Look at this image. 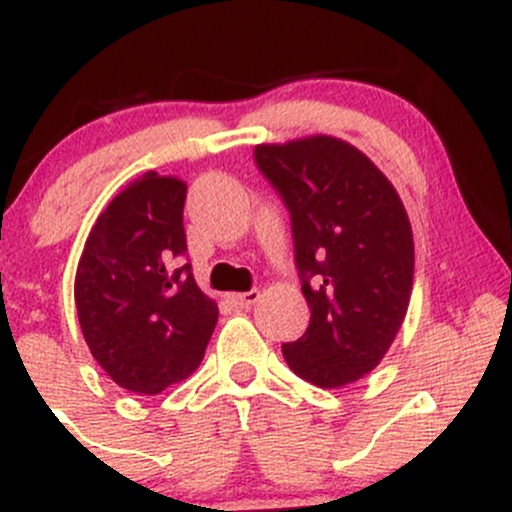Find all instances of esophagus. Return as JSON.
<instances>
[{"instance_id": "esophagus-1", "label": "esophagus", "mask_w": 512, "mask_h": 512, "mask_svg": "<svg viewBox=\"0 0 512 512\" xmlns=\"http://www.w3.org/2000/svg\"><path fill=\"white\" fill-rule=\"evenodd\" d=\"M257 298H260V291L257 289H252L248 293H228V303H231L233 308H250Z\"/></svg>"}]
</instances>
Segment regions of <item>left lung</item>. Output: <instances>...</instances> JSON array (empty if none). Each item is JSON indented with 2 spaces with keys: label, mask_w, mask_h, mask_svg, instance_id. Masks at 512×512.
<instances>
[{
  "label": "left lung",
  "mask_w": 512,
  "mask_h": 512,
  "mask_svg": "<svg viewBox=\"0 0 512 512\" xmlns=\"http://www.w3.org/2000/svg\"><path fill=\"white\" fill-rule=\"evenodd\" d=\"M255 163L291 216L293 260L310 308L301 339L281 346L296 375L342 387L395 342L414 284L409 216L368 156L334 137L255 146Z\"/></svg>",
  "instance_id": "obj_1"
}]
</instances>
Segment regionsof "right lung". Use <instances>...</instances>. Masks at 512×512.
<instances>
[{"mask_svg": "<svg viewBox=\"0 0 512 512\" xmlns=\"http://www.w3.org/2000/svg\"><path fill=\"white\" fill-rule=\"evenodd\" d=\"M187 185L154 170L98 216L74 301L93 358L117 385L158 395L202 363L219 308L199 291L182 226Z\"/></svg>", "mask_w": 512, "mask_h": 512, "instance_id": "obj_1", "label": "right lung"}]
</instances>
